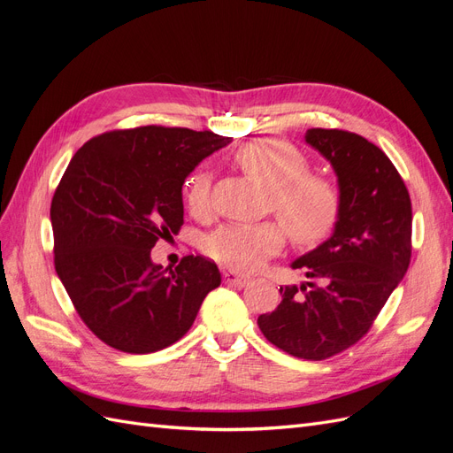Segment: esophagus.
I'll list each match as a JSON object with an SVG mask.
<instances>
[{
    "label": "esophagus",
    "mask_w": 453,
    "mask_h": 453,
    "mask_svg": "<svg viewBox=\"0 0 453 453\" xmlns=\"http://www.w3.org/2000/svg\"><path fill=\"white\" fill-rule=\"evenodd\" d=\"M223 280L228 285H238V287H242V285H245V283L250 281L248 276H242V273H238L234 270H225L223 272Z\"/></svg>",
    "instance_id": "1"
}]
</instances>
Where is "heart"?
Returning a JSON list of instances; mask_svg holds the SVG:
<instances>
[{"mask_svg": "<svg viewBox=\"0 0 453 453\" xmlns=\"http://www.w3.org/2000/svg\"><path fill=\"white\" fill-rule=\"evenodd\" d=\"M234 160L251 180L270 190L268 208L278 215L298 248H315L333 234L342 213L338 185L310 170V158L281 138L253 140L236 150ZM188 211L202 217L211 208V175L196 170L185 183ZM280 223L225 225L210 236L205 250L234 270L248 272L281 250L285 231Z\"/></svg>", "mask_w": 453, "mask_h": 453, "instance_id": "obj_1", "label": "heart"}]
</instances>
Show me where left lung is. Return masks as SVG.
Segmentation results:
<instances>
[{
  "label": "left lung",
  "instance_id": "obj_1",
  "mask_svg": "<svg viewBox=\"0 0 453 453\" xmlns=\"http://www.w3.org/2000/svg\"><path fill=\"white\" fill-rule=\"evenodd\" d=\"M304 138L338 177L340 221L331 238L291 263L310 281L280 287V306L257 323L276 348L321 361L359 342L403 281L412 203L393 162L363 135L310 128Z\"/></svg>",
  "mask_w": 453,
  "mask_h": 453
}]
</instances>
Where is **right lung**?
<instances>
[{"instance_id":"1","label":"right lung","mask_w":453,"mask_h":453,"mask_svg":"<svg viewBox=\"0 0 453 453\" xmlns=\"http://www.w3.org/2000/svg\"><path fill=\"white\" fill-rule=\"evenodd\" d=\"M230 142L210 130L142 127L96 135L72 158L50 203L54 268L79 318L107 346H172L221 285L211 260L188 255L164 270L150 250L180 232L188 173Z\"/></svg>"}]
</instances>
